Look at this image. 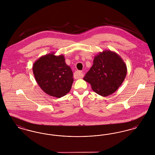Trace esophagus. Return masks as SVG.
<instances>
[{
    "label": "esophagus",
    "mask_w": 155,
    "mask_h": 155,
    "mask_svg": "<svg viewBox=\"0 0 155 155\" xmlns=\"http://www.w3.org/2000/svg\"><path fill=\"white\" fill-rule=\"evenodd\" d=\"M74 75H75V76H76L78 78H81L84 77V74L81 71H77L76 72H75Z\"/></svg>",
    "instance_id": "esophagus-1"
}]
</instances>
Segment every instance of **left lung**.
I'll use <instances>...</instances> for the list:
<instances>
[{
    "mask_svg": "<svg viewBox=\"0 0 155 155\" xmlns=\"http://www.w3.org/2000/svg\"><path fill=\"white\" fill-rule=\"evenodd\" d=\"M127 68L116 52L104 50L94 58L93 65L84 80L91 85L96 94L107 96L115 92L124 81Z\"/></svg>",
    "mask_w": 155,
    "mask_h": 155,
    "instance_id": "8db88e82",
    "label": "left lung"
}]
</instances>
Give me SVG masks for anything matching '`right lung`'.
Segmentation results:
<instances>
[{
  "label": "right lung",
  "instance_id": "right-lung-1",
  "mask_svg": "<svg viewBox=\"0 0 155 155\" xmlns=\"http://www.w3.org/2000/svg\"><path fill=\"white\" fill-rule=\"evenodd\" d=\"M32 71L40 88L50 96L60 98L71 88L73 74L63 54L52 52L41 56L34 63Z\"/></svg>",
  "mask_w": 155,
  "mask_h": 155
}]
</instances>
